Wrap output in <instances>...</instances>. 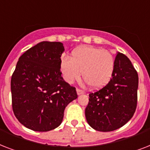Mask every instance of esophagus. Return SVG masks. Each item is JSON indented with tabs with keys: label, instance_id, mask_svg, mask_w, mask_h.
<instances>
[{
	"label": "esophagus",
	"instance_id": "34e87169",
	"mask_svg": "<svg viewBox=\"0 0 150 150\" xmlns=\"http://www.w3.org/2000/svg\"><path fill=\"white\" fill-rule=\"evenodd\" d=\"M77 94L79 96V95H82V94H84V91H82V90H81V89H77Z\"/></svg>",
	"mask_w": 150,
	"mask_h": 150
}]
</instances>
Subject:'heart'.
<instances>
[{"instance_id":"b5f03b06","label":"heart","mask_w":150,"mask_h":150,"mask_svg":"<svg viewBox=\"0 0 150 150\" xmlns=\"http://www.w3.org/2000/svg\"><path fill=\"white\" fill-rule=\"evenodd\" d=\"M115 61L113 54L107 50L93 47L76 48L71 54V59L61 61V71L64 79L69 84L81 77L93 89H100L108 84L114 71Z\"/></svg>"}]
</instances>
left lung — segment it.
Returning a JSON list of instances; mask_svg holds the SVG:
<instances>
[{
    "mask_svg": "<svg viewBox=\"0 0 150 150\" xmlns=\"http://www.w3.org/2000/svg\"><path fill=\"white\" fill-rule=\"evenodd\" d=\"M111 79L103 89L89 95L85 114L90 127L111 132L124 126L137 107L138 73L125 54L117 52Z\"/></svg>",
    "mask_w": 150,
    "mask_h": 150,
    "instance_id": "left-lung-1",
    "label": "left lung"
}]
</instances>
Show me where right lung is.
Instances as JSON below:
<instances>
[{
    "label": "right lung",
    "instance_id": "right-lung-1",
    "mask_svg": "<svg viewBox=\"0 0 150 150\" xmlns=\"http://www.w3.org/2000/svg\"><path fill=\"white\" fill-rule=\"evenodd\" d=\"M64 51L61 42L43 41L18 58L11 80L12 109L29 129L48 132L57 128L65 107L77 99L75 88L61 76Z\"/></svg>",
    "mask_w": 150,
    "mask_h": 150
}]
</instances>
